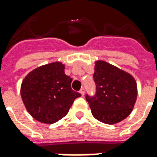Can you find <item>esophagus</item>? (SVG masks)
Instances as JSON below:
<instances>
[{
    "mask_svg": "<svg viewBox=\"0 0 157 157\" xmlns=\"http://www.w3.org/2000/svg\"><path fill=\"white\" fill-rule=\"evenodd\" d=\"M80 93H81L82 96H84V94H85V89L82 87V88L80 90Z\"/></svg>",
    "mask_w": 157,
    "mask_h": 157,
    "instance_id": "34e87169",
    "label": "esophagus"
}]
</instances>
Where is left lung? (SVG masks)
I'll return each instance as SVG.
<instances>
[{
  "instance_id": "8db88e82",
  "label": "left lung",
  "mask_w": 157,
  "mask_h": 157,
  "mask_svg": "<svg viewBox=\"0 0 157 157\" xmlns=\"http://www.w3.org/2000/svg\"><path fill=\"white\" fill-rule=\"evenodd\" d=\"M94 70L97 94L86 96L92 115L104 124H118L133 111L138 94L136 81L128 72L104 60L95 61Z\"/></svg>"
}]
</instances>
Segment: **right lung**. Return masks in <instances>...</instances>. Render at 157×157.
Segmentation results:
<instances>
[{"label":"right lung","mask_w":157,"mask_h":157,"mask_svg":"<svg viewBox=\"0 0 157 157\" xmlns=\"http://www.w3.org/2000/svg\"><path fill=\"white\" fill-rule=\"evenodd\" d=\"M72 78L65 65L55 61L37 67L22 80L21 97L27 111L37 121L51 124L68 113L81 94L71 89Z\"/></svg>","instance_id":"obj_1"}]
</instances>
